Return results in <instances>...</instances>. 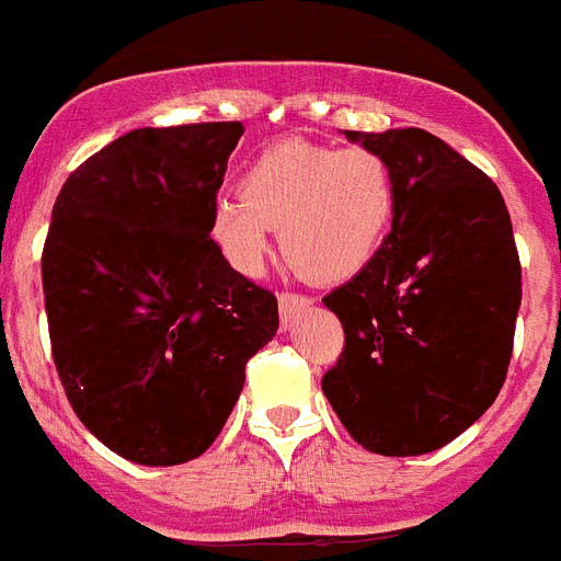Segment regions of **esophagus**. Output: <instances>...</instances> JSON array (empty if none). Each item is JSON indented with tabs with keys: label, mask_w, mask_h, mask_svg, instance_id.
<instances>
[{
	"label": "esophagus",
	"mask_w": 561,
	"mask_h": 561,
	"mask_svg": "<svg viewBox=\"0 0 561 561\" xmlns=\"http://www.w3.org/2000/svg\"><path fill=\"white\" fill-rule=\"evenodd\" d=\"M310 305H313V299H308V296L290 294V290H282V294H279L282 328H290V321H294V316L299 313V310L310 308Z\"/></svg>",
	"instance_id": "esophagus-1"
}]
</instances>
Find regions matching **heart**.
Returning <instances> with one entry per match:
<instances>
[{"mask_svg": "<svg viewBox=\"0 0 561 561\" xmlns=\"http://www.w3.org/2000/svg\"><path fill=\"white\" fill-rule=\"evenodd\" d=\"M398 186L387 158L367 146L290 138L256 154L240 194L211 206V237L242 274H256L279 228L287 262L316 282L350 279L373 260L396 214Z\"/></svg>", "mask_w": 561, "mask_h": 561, "instance_id": "obj_1", "label": "heart"}]
</instances>
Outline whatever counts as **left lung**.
Returning <instances> with one entry per match:
<instances>
[{"instance_id":"1","label":"left lung","mask_w":561,"mask_h":561,"mask_svg":"<svg viewBox=\"0 0 561 561\" xmlns=\"http://www.w3.org/2000/svg\"><path fill=\"white\" fill-rule=\"evenodd\" d=\"M344 135L387 158L398 203L378 253L321 299L344 328L321 389L367 451L426 455L505 383L523 301L508 208L491 178L426 129Z\"/></svg>"}]
</instances>
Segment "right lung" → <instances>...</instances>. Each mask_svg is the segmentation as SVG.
Returning a JSON list of instances; mask_svg holds the SVG:
<instances>
[{
    "instance_id": "right-lung-1",
    "label": "right lung",
    "mask_w": 561,
    "mask_h": 561,
    "mask_svg": "<svg viewBox=\"0 0 561 561\" xmlns=\"http://www.w3.org/2000/svg\"><path fill=\"white\" fill-rule=\"evenodd\" d=\"M242 133L133 129L53 206L42 285L58 381L78 421L140 466L203 455L279 328L276 296L228 265L208 226Z\"/></svg>"
}]
</instances>
